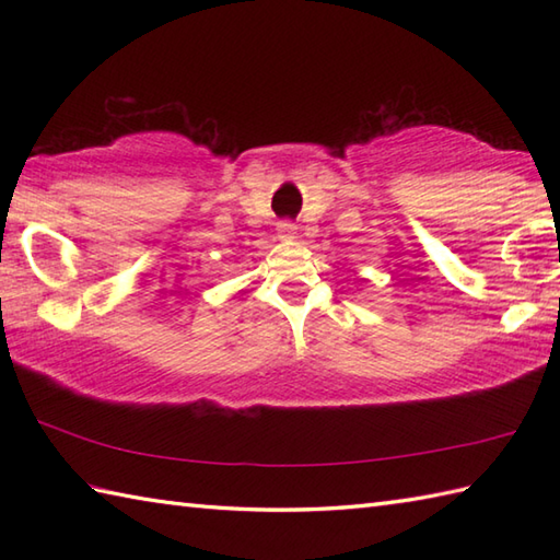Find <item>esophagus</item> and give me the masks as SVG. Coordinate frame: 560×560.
<instances>
[{
	"instance_id": "obj_1",
	"label": "esophagus",
	"mask_w": 560,
	"mask_h": 560,
	"mask_svg": "<svg viewBox=\"0 0 560 560\" xmlns=\"http://www.w3.org/2000/svg\"><path fill=\"white\" fill-rule=\"evenodd\" d=\"M277 231H279V237H295V233H299V225H295L293 221H279Z\"/></svg>"
}]
</instances>
